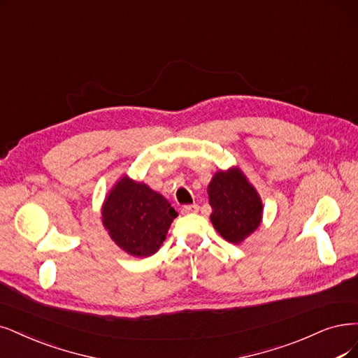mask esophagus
<instances>
[{
	"label": "esophagus",
	"instance_id": "34e87169",
	"mask_svg": "<svg viewBox=\"0 0 358 358\" xmlns=\"http://www.w3.org/2000/svg\"><path fill=\"white\" fill-rule=\"evenodd\" d=\"M197 210H199V205H196V203H193V205H186V206H182L181 208V214H196Z\"/></svg>",
	"mask_w": 358,
	"mask_h": 358
}]
</instances>
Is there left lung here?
Wrapping results in <instances>:
<instances>
[{"label": "left lung", "instance_id": "8db88e82", "mask_svg": "<svg viewBox=\"0 0 358 358\" xmlns=\"http://www.w3.org/2000/svg\"><path fill=\"white\" fill-rule=\"evenodd\" d=\"M210 222L222 239L239 245L262 221V201L239 166L217 171L208 184Z\"/></svg>", "mask_w": 358, "mask_h": 358}]
</instances>
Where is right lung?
Masks as SVG:
<instances>
[{"instance_id": "right-lung-1", "label": "right lung", "mask_w": 358, "mask_h": 358, "mask_svg": "<svg viewBox=\"0 0 358 358\" xmlns=\"http://www.w3.org/2000/svg\"><path fill=\"white\" fill-rule=\"evenodd\" d=\"M177 215L161 193L128 176L113 184L101 206V222L110 239L137 258L157 252Z\"/></svg>"}]
</instances>
